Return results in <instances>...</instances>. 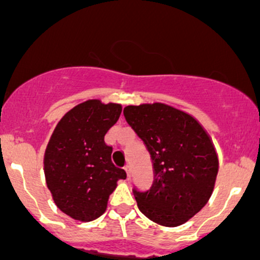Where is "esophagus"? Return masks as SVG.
<instances>
[{
    "mask_svg": "<svg viewBox=\"0 0 260 260\" xmlns=\"http://www.w3.org/2000/svg\"><path fill=\"white\" fill-rule=\"evenodd\" d=\"M125 172H127V176H128V179H129L131 174H132V167H131L129 164H128L127 166H125Z\"/></svg>",
    "mask_w": 260,
    "mask_h": 260,
    "instance_id": "esophagus-1",
    "label": "esophagus"
}]
</instances>
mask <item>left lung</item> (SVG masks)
I'll return each instance as SVG.
<instances>
[{
	"label": "left lung",
	"mask_w": 260,
	"mask_h": 260,
	"mask_svg": "<svg viewBox=\"0 0 260 260\" xmlns=\"http://www.w3.org/2000/svg\"><path fill=\"white\" fill-rule=\"evenodd\" d=\"M123 114L145 142L154 170L152 187L133 191L138 209L164 226L185 224L214 190L219 159L212 141L192 115L167 104L128 106Z\"/></svg>",
	"instance_id": "left-lung-1"
}]
</instances>
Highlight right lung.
Returning a JSON list of instances; mask_svg holds the SVG:
<instances>
[{"mask_svg": "<svg viewBox=\"0 0 260 260\" xmlns=\"http://www.w3.org/2000/svg\"><path fill=\"white\" fill-rule=\"evenodd\" d=\"M122 106L89 99L60 119L46 147L44 172L55 205L68 216L91 221L104 214L109 195L124 170L112 162L104 136L117 123Z\"/></svg>", "mask_w": 260, "mask_h": 260, "instance_id": "right-lung-1", "label": "right lung"}]
</instances>
